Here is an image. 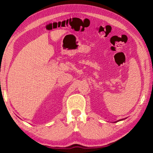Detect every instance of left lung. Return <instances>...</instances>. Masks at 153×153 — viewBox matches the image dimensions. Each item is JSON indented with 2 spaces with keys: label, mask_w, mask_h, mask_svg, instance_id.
Segmentation results:
<instances>
[{
  "label": "left lung",
  "mask_w": 153,
  "mask_h": 153,
  "mask_svg": "<svg viewBox=\"0 0 153 153\" xmlns=\"http://www.w3.org/2000/svg\"><path fill=\"white\" fill-rule=\"evenodd\" d=\"M120 121H121V120H120Z\"/></svg>",
  "instance_id": "obj_1"
}]
</instances>
